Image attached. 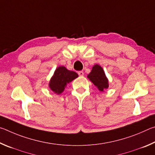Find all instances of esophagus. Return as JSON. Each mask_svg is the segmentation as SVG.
<instances>
[{"label": "esophagus", "mask_w": 155, "mask_h": 155, "mask_svg": "<svg viewBox=\"0 0 155 155\" xmlns=\"http://www.w3.org/2000/svg\"><path fill=\"white\" fill-rule=\"evenodd\" d=\"M78 74L79 75L80 77H83V76L84 75V73L83 71H79V72H78Z\"/></svg>", "instance_id": "esophagus-1"}]
</instances>
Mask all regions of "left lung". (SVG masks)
Wrapping results in <instances>:
<instances>
[{"mask_svg":"<svg viewBox=\"0 0 155 155\" xmlns=\"http://www.w3.org/2000/svg\"><path fill=\"white\" fill-rule=\"evenodd\" d=\"M87 77L98 87L100 91H103L104 89L108 88V80H107L103 68L100 65H94L91 72L88 74Z\"/></svg>","mask_w":155,"mask_h":155,"instance_id":"left-lung-1","label":"left lung"}]
</instances>
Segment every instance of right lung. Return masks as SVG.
<instances>
[{
  "label": "right lung",
  "instance_id": "1",
  "mask_svg": "<svg viewBox=\"0 0 155 155\" xmlns=\"http://www.w3.org/2000/svg\"><path fill=\"white\" fill-rule=\"evenodd\" d=\"M78 77L75 72L67 70L64 66L57 68L49 83V87L54 93L61 94L68 83Z\"/></svg>",
  "mask_w": 155,
  "mask_h": 155
}]
</instances>
